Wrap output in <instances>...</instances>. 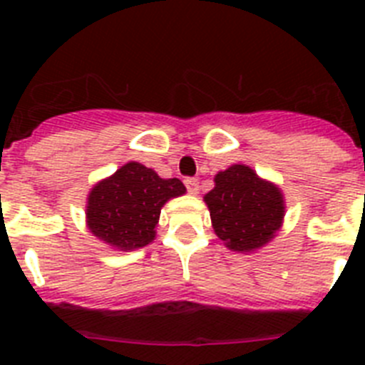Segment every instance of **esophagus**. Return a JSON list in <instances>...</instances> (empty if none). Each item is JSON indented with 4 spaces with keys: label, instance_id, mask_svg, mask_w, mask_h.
Instances as JSON below:
<instances>
[{
    "label": "esophagus",
    "instance_id": "1",
    "mask_svg": "<svg viewBox=\"0 0 365 365\" xmlns=\"http://www.w3.org/2000/svg\"><path fill=\"white\" fill-rule=\"evenodd\" d=\"M185 185H186V190H188L192 195L199 193V180L195 179V177H188V179H185Z\"/></svg>",
    "mask_w": 365,
    "mask_h": 365
}]
</instances>
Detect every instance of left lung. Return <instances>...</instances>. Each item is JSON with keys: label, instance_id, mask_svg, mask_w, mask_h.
<instances>
[{"label": "left lung", "instance_id": "8db88e82", "mask_svg": "<svg viewBox=\"0 0 365 365\" xmlns=\"http://www.w3.org/2000/svg\"><path fill=\"white\" fill-rule=\"evenodd\" d=\"M205 201L217 237L237 252H250L272 240L285 212L282 192L241 164L215 175V188Z\"/></svg>", "mask_w": 365, "mask_h": 365}]
</instances>
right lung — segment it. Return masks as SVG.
<instances>
[{
	"instance_id": "1",
	"label": "right lung",
	"mask_w": 365,
	"mask_h": 365,
	"mask_svg": "<svg viewBox=\"0 0 365 365\" xmlns=\"http://www.w3.org/2000/svg\"><path fill=\"white\" fill-rule=\"evenodd\" d=\"M185 192L179 179H160L150 168L128 163L91 190L87 225L118 250L143 248L153 241L164 202Z\"/></svg>"
}]
</instances>
